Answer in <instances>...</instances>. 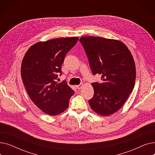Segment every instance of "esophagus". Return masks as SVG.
I'll return each mask as SVG.
<instances>
[{"label":"esophagus","mask_w":155,"mask_h":155,"mask_svg":"<svg viewBox=\"0 0 155 155\" xmlns=\"http://www.w3.org/2000/svg\"><path fill=\"white\" fill-rule=\"evenodd\" d=\"M82 87H83V84H79V85H76L77 88H78V90H80V89L82 88Z\"/></svg>","instance_id":"obj_1"}]
</instances>
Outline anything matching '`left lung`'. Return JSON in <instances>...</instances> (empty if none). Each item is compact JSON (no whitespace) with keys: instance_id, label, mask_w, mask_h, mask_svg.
<instances>
[{"instance_id":"left-lung-1","label":"left lung","mask_w":155,"mask_h":155,"mask_svg":"<svg viewBox=\"0 0 155 155\" xmlns=\"http://www.w3.org/2000/svg\"><path fill=\"white\" fill-rule=\"evenodd\" d=\"M93 74L102 82L92 84L94 94L88 101L94 111L109 116L121 108L133 90L136 68L133 56L120 41L101 37L80 38Z\"/></svg>"}]
</instances>
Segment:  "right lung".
Listing matches in <instances>:
<instances>
[{
    "mask_svg": "<svg viewBox=\"0 0 155 155\" xmlns=\"http://www.w3.org/2000/svg\"><path fill=\"white\" fill-rule=\"evenodd\" d=\"M78 37L60 38L39 42L29 48L22 60L21 77L31 101L43 112L56 116L66 110L75 91L65 81L56 82L61 75V65Z\"/></svg>",
    "mask_w": 155,
    "mask_h": 155,
    "instance_id": "1",
    "label": "right lung"
}]
</instances>
